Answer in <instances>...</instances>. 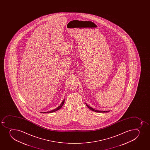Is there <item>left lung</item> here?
I'll use <instances>...</instances> for the list:
<instances>
[{"instance_id":"1","label":"left lung","mask_w":150,"mask_h":150,"mask_svg":"<svg viewBox=\"0 0 150 150\" xmlns=\"http://www.w3.org/2000/svg\"><path fill=\"white\" fill-rule=\"evenodd\" d=\"M86 106H87V107L90 109V110H91L92 111H95V112H109V111H101V110H94V109L92 108H91V107H89V105H88L87 104H86Z\"/></svg>"}]
</instances>
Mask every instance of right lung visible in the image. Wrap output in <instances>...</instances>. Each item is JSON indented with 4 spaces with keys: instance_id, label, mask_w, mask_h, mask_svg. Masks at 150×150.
<instances>
[{
    "instance_id": "right-lung-1",
    "label": "right lung",
    "mask_w": 150,
    "mask_h": 150,
    "mask_svg": "<svg viewBox=\"0 0 150 150\" xmlns=\"http://www.w3.org/2000/svg\"><path fill=\"white\" fill-rule=\"evenodd\" d=\"M64 100H63V101H62V103H61V105L59 106V107H57V108H55V109H54V110H51V111H47V112H42L43 113H52L53 112H55V111H56L57 110H59L60 108L62 107V105H64Z\"/></svg>"
}]
</instances>
